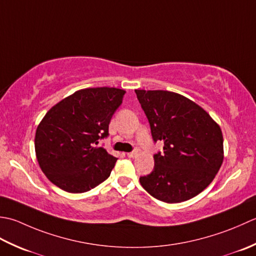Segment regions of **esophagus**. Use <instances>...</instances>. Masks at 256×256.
I'll return each instance as SVG.
<instances>
[{
    "label": "esophagus",
    "mask_w": 256,
    "mask_h": 256,
    "mask_svg": "<svg viewBox=\"0 0 256 256\" xmlns=\"http://www.w3.org/2000/svg\"><path fill=\"white\" fill-rule=\"evenodd\" d=\"M137 156H138V150H134V151H132V152L127 154V157H129V158H134V157H137Z\"/></svg>",
    "instance_id": "34e87169"
}]
</instances>
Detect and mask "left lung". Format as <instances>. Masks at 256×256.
I'll list each match as a JSON object with an SVG mask.
<instances>
[{
    "label": "left lung",
    "mask_w": 256,
    "mask_h": 256,
    "mask_svg": "<svg viewBox=\"0 0 256 256\" xmlns=\"http://www.w3.org/2000/svg\"><path fill=\"white\" fill-rule=\"evenodd\" d=\"M148 118L154 142L164 152L140 176V184L156 199L179 203L198 196L211 184L223 162V136L204 109L168 90H134Z\"/></svg>",
    "instance_id": "obj_1"
}]
</instances>
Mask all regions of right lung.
<instances>
[{
	"instance_id": "1",
	"label": "right lung",
	"mask_w": 256,
	"mask_h": 256,
	"mask_svg": "<svg viewBox=\"0 0 256 256\" xmlns=\"http://www.w3.org/2000/svg\"><path fill=\"white\" fill-rule=\"evenodd\" d=\"M124 90L86 88L52 107L38 124L35 152L50 182L70 194L90 191L105 181L117 158L99 146Z\"/></svg>"
}]
</instances>
